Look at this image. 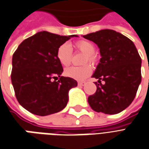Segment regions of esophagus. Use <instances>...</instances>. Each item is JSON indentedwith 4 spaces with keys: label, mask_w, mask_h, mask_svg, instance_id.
<instances>
[{
    "label": "esophagus",
    "mask_w": 149,
    "mask_h": 149,
    "mask_svg": "<svg viewBox=\"0 0 149 149\" xmlns=\"http://www.w3.org/2000/svg\"><path fill=\"white\" fill-rule=\"evenodd\" d=\"M78 85L80 87H84L86 85V82H78Z\"/></svg>",
    "instance_id": "1"
}]
</instances>
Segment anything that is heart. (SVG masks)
I'll return each mask as SVG.
<instances>
[{
    "instance_id": "obj_1",
    "label": "heart",
    "mask_w": 149,
    "mask_h": 149,
    "mask_svg": "<svg viewBox=\"0 0 149 149\" xmlns=\"http://www.w3.org/2000/svg\"><path fill=\"white\" fill-rule=\"evenodd\" d=\"M75 48L78 51H80L85 54L83 63L86 64L88 62L90 64H95L96 61V58L95 56L94 53L95 50L94 44L87 40H80L77 42L74 45ZM72 47L69 43H63L57 49L56 52V57L59 61V63L62 66L67 67L71 63L72 61ZM91 66L83 65L80 67H70L66 69L64 72V73L66 77H68L72 79L76 80H85L86 78L90 76L91 73Z\"/></svg>"
}]
</instances>
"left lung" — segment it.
I'll list each match as a JSON object with an SVG mask.
<instances>
[{"label":"left lung","mask_w":149,"mask_h":149,"mask_svg":"<svg viewBox=\"0 0 149 149\" xmlns=\"http://www.w3.org/2000/svg\"><path fill=\"white\" fill-rule=\"evenodd\" d=\"M100 48L101 58L92 77L95 93L88 99L92 110L107 114L120 113L130 105L141 82V58L133 42L114 30L83 35ZM105 81L104 85L101 80Z\"/></svg>","instance_id":"obj_1"}]
</instances>
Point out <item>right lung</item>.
Returning <instances> with one entry per match:
<instances>
[{
    "label": "right lung",
    "instance_id": "add662e5",
    "mask_svg": "<svg viewBox=\"0 0 149 149\" xmlns=\"http://www.w3.org/2000/svg\"><path fill=\"white\" fill-rule=\"evenodd\" d=\"M72 37L40 31L19 44L13 56L12 84L19 103L36 115L46 116L63 110L69 91L77 82L61 77L57 49Z\"/></svg>",
    "mask_w": 149,
    "mask_h": 149
}]
</instances>
